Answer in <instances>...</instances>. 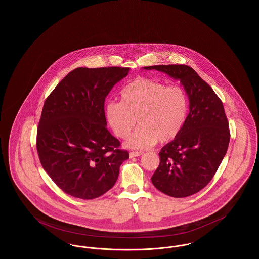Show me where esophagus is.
I'll use <instances>...</instances> for the list:
<instances>
[{
    "instance_id": "34e87169",
    "label": "esophagus",
    "mask_w": 259,
    "mask_h": 259,
    "mask_svg": "<svg viewBox=\"0 0 259 259\" xmlns=\"http://www.w3.org/2000/svg\"><path fill=\"white\" fill-rule=\"evenodd\" d=\"M130 157L133 158V157H137V156H141L144 154L143 151H130Z\"/></svg>"
}]
</instances>
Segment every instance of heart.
Returning <instances> with one entry per match:
<instances>
[{
  "label": "heart",
  "instance_id": "b5f03b06",
  "mask_svg": "<svg viewBox=\"0 0 259 259\" xmlns=\"http://www.w3.org/2000/svg\"><path fill=\"white\" fill-rule=\"evenodd\" d=\"M120 102L111 101L105 107V117L114 135L126 139V145L147 148L172 142L182 132L187 116L188 101L184 88L151 78L139 77L120 92Z\"/></svg>",
  "mask_w": 259,
  "mask_h": 259
}]
</instances>
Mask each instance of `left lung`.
Instances as JSON below:
<instances>
[{"label":"left lung","instance_id":"1","mask_svg":"<svg viewBox=\"0 0 259 259\" xmlns=\"http://www.w3.org/2000/svg\"><path fill=\"white\" fill-rule=\"evenodd\" d=\"M145 69L180 79L189 99L184 128L161 149L160 164L151 182L172 197L193 195L211 181L228 148L230 130L222 100L187 65H155Z\"/></svg>","mask_w":259,"mask_h":259}]
</instances>
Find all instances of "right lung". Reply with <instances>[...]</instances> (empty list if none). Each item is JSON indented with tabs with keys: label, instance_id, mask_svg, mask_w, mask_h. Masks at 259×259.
<instances>
[{
	"label": "right lung",
	"instance_id": "1",
	"mask_svg": "<svg viewBox=\"0 0 259 259\" xmlns=\"http://www.w3.org/2000/svg\"><path fill=\"white\" fill-rule=\"evenodd\" d=\"M130 68H76L46 99L37 131L40 164L62 190L90 200L114 185L129 158L106 128L105 100Z\"/></svg>",
	"mask_w": 259,
	"mask_h": 259
}]
</instances>
